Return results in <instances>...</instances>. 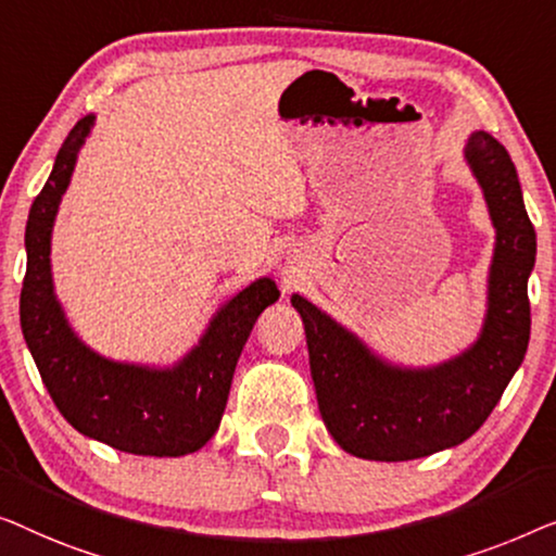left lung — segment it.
Here are the masks:
<instances>
[{"label":"left lung","mask_w":556,"mask_h":556,"mask_svg":"<svg viewBox=\"0 0 556 556\" xmlns=\"http://www.w3.org/2000/svg\"><path fill=\"white\" fill-rule=\"evenodd\" d=\"M464 159L483 191L496 231L486 317L479 338L431 367L390 363L307 296L292 294L307 334L319 413L342 451L367 460H413L471 438L496 408L527 355V281L536 260L519 176L506 148L473 130Z\"/></svg>","instance_id":"obj_1"}]
</instances>
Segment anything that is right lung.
I'll return each mask as SVG.
<instances>
[{"label":"right lung","instance_id":"1","mask_svg":"<svg viewBox=\"0 0 556 556\" xmlns=\"http://www.w3.org/2000/svg\"><path fill=\"white\" fill-rule=\"evenodd\" d=\"M92 125V113L75 123L29 208L22 334L47 393L75 431L136 456H186L218 431L241 350L256 317L279 300V289L275 279L260 277L226 300L174 365L118 363L85 345L54 294L50 252L54 216Z\"/></svg>","mask_w":556,"mask_h":556}]
</instances>
